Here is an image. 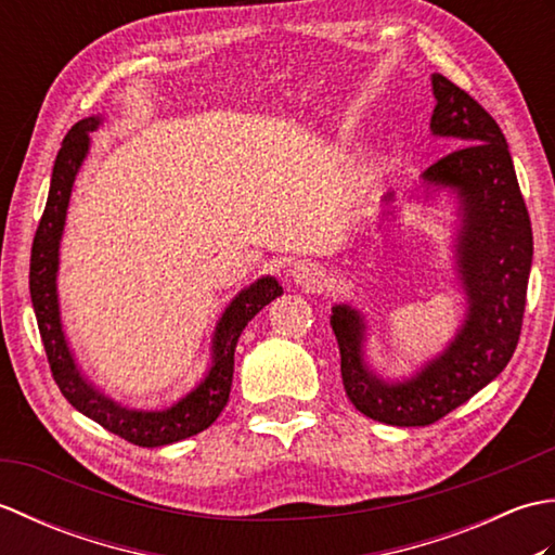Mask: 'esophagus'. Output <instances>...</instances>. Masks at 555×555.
<instances>
[{"label": "esophagus", "mask_w": 555, "mask_h": 555, "mask_svg": "<svg viewBox=\"0 0 555 555\" xmlns=\"http://www.w3.org/2000/svg\"><path fill=\"white\" fill-rule=\"evenodd\" d=\"M326 269L317 262H298L291 269L293 284L300 286L302 291H322L326 286Z\"/></svg>", "instance_id": "obj_1"}]
</instances>
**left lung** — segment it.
<instances>
[{"label":"left lung","mask_w":555,"mask_h":555,"mask_svg":"<svg viewBox=\"0 0 555 555\" xmlns=\"http://www.w3.org/2000/svg\"><path fill=\"white\" fill-rule=\"evenodd\" d=\"M431 90V133L455 138L460 147L434 162L422 181L427 193L448 188L460 203L455 267L467 300L463 326L417 374L386 382L364 360V317L350 305L332 308L350 403L393 427L439 422L505 370L520 340L534 253L532 223L499 124L446 76L434 74ZM384 203H393V193Z\"/></svg>","instance_id":"left-lung-1"}]
</instances>
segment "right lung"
Returning <instances> with one entry per match:
<instances>
[{"label": "right lung", "mask_w": 555, "mask_h": 555, "mask_svg": "<svg viewBox=\"0 0 555 555\" xmlns=\"http://www.w3.org/2000/svg\"><path fill=\"white\" fill-rule=\"evenodd\" d=\"M102 124V116H88L78 121L66 133L62 150H59L50 195L42 211L40 227L35 231L33 250H30V300L38 328L44 344L47 362L59 391L82 415L95 420L104 429L121 436L143 448L169 446L183 441L188 436L205 431L215 422L223 405L229 403L231 382H233V352L235 344L243 334V328L253 317L276 300L284 288L279 286L274 276H262L255 284L243 288L235 296L229 308L219 317L215 336H211V364L191 393L183 396L179 403L167 410H131L124 408L104 396L100 388L92 386L86 374L78 370L74 350L68 348V340L62 326V312H59L56 296V271H59V243H62L66 209L70 199V188L78 176L82 159L88 157L90 133Z\"/></svg>", "instance_id": "obj_1"}]
</instances>
